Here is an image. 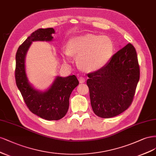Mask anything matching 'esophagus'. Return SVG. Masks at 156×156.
<instances>
[{"label":"esophagus","instance_id":"1","mask_svg":"<svg viewBox=\"0 0 156 156\" xmlns=\"http://www.w3.org/2000/svg\"><path fill=\"white\" fill-rule=\"evenodd\" d=\"M79 82H80V83H84V82H85V78H84V77H82V76L80 77V78H79Z\"/></svg>","mask_w":156,"mask_h":156}]
</instances>
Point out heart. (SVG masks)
Here are the masks:
<instances>
[{
  "instance_id": "b5f03b06",
  "label": "heart",
  "mask_w": 156,
  "mask_h": 156,
  "mask_svg": "<svg viewBox=\"0 0 156 156\" xmlns=\"http://www.w3.org/2000/svg\"><path fill=\"white\" fill-rule=\"evenodd\" d=\"M114 51L112 40L108 36L87 34L72 37L67 47L63 48L66 57L78 55V66L89 72L102 69L112 59Z\"/></svg>"
}]
</instances>
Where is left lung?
<instances>
[{
  "label": "left lung",
  "instance_id": "obj_1",
  "mask_svg": "<svg viewBox=\"0 0 156 156\" xmlns=\"http://www.w3.org/2000/svg\"><path fill=\"white\" fill-rule=\"evenodd\" d=\"M87 76L94 113L105 119L122 113L131 105L139 80L135 48L128 43L115 54L104 67Z\"/></svg>",
  "mask_w": 156,
  "mask_h": 156
}]
</instances>
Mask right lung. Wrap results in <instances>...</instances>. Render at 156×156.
<instances>
[{
  "mask_svg": "<svg viewBox=\"0 0 156 156\" xmlns=\"http://www.w3.org/2000/svg\"><path fill=\"white\" fill-rule=\"evenodd\" d=\"M54 28H39L34 32L16 53L15 71L16 84L24 101L32 113L47 120H58L66 115L69 106V97L79 84L75 75L57 76L52 85L43 92L38 91L30 83L25 71V56L33 41H51Z\"/></svg>",
  "mask_w": 156,
  "mask_h": 156,
  "instance_id": "right-lung-1",
  "label": "right lung"
}]
</instances>
